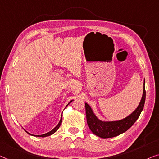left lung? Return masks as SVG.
Returning <instances> with one entry per match:
<instances>
[{
	"label": "left lung",
	"mask_w": 159,
	"mask_h": 159,
	"mask_svg": "<svg viewBox=\"0 0 159 159\" xmlns=\"http://www.w3.org/2000/svg\"><path fill=\"white\" fill-rule=\"evenodd\" d=\"M146 100L145 80L143 84V91L141 102L136 110L129 116L117 121H102L95 116L89 104L85 103L87 124L92 133L101 138L107 139L117 136L129 129L140 116L143 110Z\"/></svg>",
	"instance_id": "left-lung-1"
}]
</instances>
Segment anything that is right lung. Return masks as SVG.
<instances>
[{
    "mask_svg": "<svg viewBox=\"0 0 159 159\" xmlns=\"http://www.w3.org/2000/svg\"><path fill=\"white\" fill-rule=\"evenodd\" d=\"M72 102V101H70L69 103H68V105L69 103H70ZM67 105V106H68ZM61 123H62V117H61V120H60V121H59V123H58V124L56 125V126L54 128V129L52 130V131H49L48 133H46V134H43V135H35V136H39V137H46V136H51V135H52L53 134H54V133H55L57 130H58V129H59V127L61 126ZM27 132V131H26ZM28 133V132H27ZM28 134H30L29 133H28ZM30 135H31V134H30ZM32 136H34V135H32Z\"/></svg>",
    "mask_w": 159,
    "mask_h": 159,
    "instance_id": "right-lung-1",
    "label": "right lung"
}]
</instances>
